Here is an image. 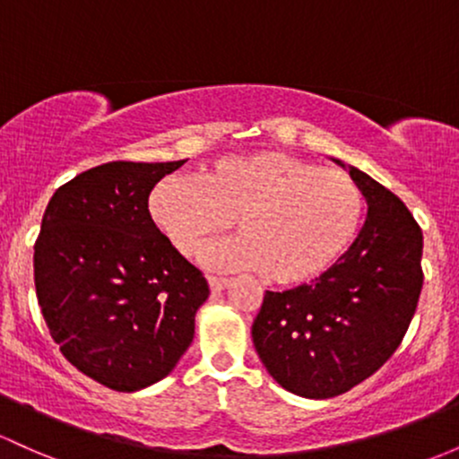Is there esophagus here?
Wrapping results in <instances>:
<instances>
[{
	"instance_id": "1",
	"label": "esophagus",
	"mask_w": 459,
	"mask_h": 459,
	"mask_svg": "<svg viewBox=\"0 0 459 459\" xmlns=\"http://www.w3.org/2000/svg\"><path fill=\"white\" fill-rule=\"evenodd\" d=\"M206 281H209V287L213 291H220V290H224L226 285H229V279H226V276H215V274H209L206 276Z\"/></svg>"
}]
</instances>
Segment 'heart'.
<instances>
[{
	"label": "heart",
	"instance_id": "obj_1",
	"mask_svg": "<svg viewBox=\"0 0 459 459\" xmlns=\"http://www.w3.org/2000/svg\"><path fill=\"white\" fill-rule=\"evenodd\" d=\"M150 215L185 256L198 255L235 220L239 238L211 248L206 261L296 285L320 276L349 248L364 194L342 169L261 150L215 160L200 180H163L150 195Z\"/></svg>",
	"mask_w": 459,
	"mask_h": 459
}]
</instances>
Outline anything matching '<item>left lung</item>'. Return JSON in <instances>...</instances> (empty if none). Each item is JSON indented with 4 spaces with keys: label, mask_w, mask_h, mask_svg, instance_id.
Instances as JSON below:
<instances>
[{
    "label": "left lung",
    "mask_w": 459,
    "mask_h": 459,
    "mask_svg": "<svg viewBox=\"0 0 459 459\" xmlns=\"http://www.w3.org/2000/svg\"><path fill=\"white\" fill-rule=\"evenodd\" d=\"M368 203L359 235L316 281L265 291L259 359L285 390L331 399L375 375L407 333L422 290V230L399 195L349 168Z\"/></svg>",
    "instance_id": "8db88e82"
}]
</instances>
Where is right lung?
Returning <instances> with one entry per match:
<instances>
[{
	"instance_id": "add662e5",
	"label": "right lung",
	"mask_w": 459,
	"mask_h": 459,
	"mask_svg": "<svg viewBox=\"0 0 459 459\" xmlns=\"http://www.w3.org/2000/svg\"><path fill=\"white\" fill-rule=\"evenodd\" d=\"M185 160H113L60 185L34 244V287L69 364L117 392L168 377L209 299L204 274L152 221L150 191Z\"/></svg>"
}]
</instances>
